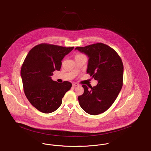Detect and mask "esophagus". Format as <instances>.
I'll use <instances>...</instances> for the list:
<instances>
[{"instance_id": "obj_1", "label": "esophagus", "mask_w": 151, "mask_h": 151, "mask_svg": "<svg viewBox=\"0 0 151 151\" xmlns=\"http://www.w3.org/2000/svg\"><path fill=\"white\" fill-rule=\"evenodd\" d=\"M79 85L78 84V83H73V86H78Z\"/></svg>"}]
</instances>
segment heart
<instances>
[{"label": "heart", "mask_w": 151, "mask_h": 151, "mask_svg": "<svg viewBox=\"0 0 151 151\" xmlns=\"http://www.w3.org/2000/svg\"><path fill=\"white\" fill-rule=\"evenodd\" d=\"M82 55H84L81 54H76V55H75V57H79V56H82Z\"/></svg>", "instance_id": "obj_1"}]
</instances>
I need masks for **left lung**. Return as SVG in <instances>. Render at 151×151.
Instances as JSON below:
<instances>
[{
  "label": "left lung",
  "instance_id": "1",
  "mask_svg": "<svg viewBox=\"0 0 151 151\" xmlns=\"http://www.w3.org/2000/svg\"><path fill=\"white\" fill-rule=\"evenodd\" d=\"M75 50L88 55L86 73L98 81L91 89L82 85L84 91L78 97L79 104L90 115L103 113L115 102L122 86L124 66L120 57L114 49L101 42Z\"/></svg>",
  "mask_w": 151,
  "mask_h": 151
}]
</instances>
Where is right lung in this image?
Returning a JSON list of instances; mask_svg holds the SVG:
<instances>
[{
    "label": "right lung",
    "mask_w": 151,
    "mask_h": 151,
    "mask_svg": "<svg viewBox=\"0 0 151 151\" xmlns=\"http://www.w3.org/2000/svg\"><path fill=\"white\" fill-rule=\"evenodd\" d=\"M73 48L40 44L31 49L25 58L21 69L24 94L39 111L49 114L57 110L71 89L70 82L58 83L51 76L55 70H60L61 61Z\"/></svg>",
    "instance_id": "1"
}]
</instances>
